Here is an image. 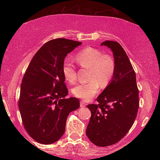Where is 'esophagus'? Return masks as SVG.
Instances as JSON below:
<instances>
[{"mask_svg":"<svg viewBox=\"0 0 160 160\" xmlns=\"http://www.w3.org/2000/svg\"><path fill=\"white\" fill-rule=\"evenodd\" d=\"M86 107V103L85 102H80V107Z\"/></svg>","mask_w":160,"mask_h":160,"instance_id":"esophagus-1","label":"esophagus"}]
</instances>
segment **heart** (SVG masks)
Returning <instances> with one entry per match:
<instances>
[{"label": "heart", "instance_id": "obj_1", "mask_svg": "<svg viewBox=\"0 0 160 160\" xmlns=\"http://www.w3.org/2000/svg\"><path fill=\"white\" fill-rule=\"evenodd\" d=\"M75 60L80 66L88 68L89 81L75 86L72 89L73 96L88 101L99 92L100 85L105 88L109 85L114 75L116 63L114 59L109 54H102L100 50L93 47H87L75 56ZM62 72L67 82L73 84L77 80L76 70L73 64L65 61Z\"/></svg>", "mask_w": 160, "mask_h": 160}]
</instances>
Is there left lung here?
Returning <instances> with one entry per match:
<instances>
[{
    "mask_svg": "<svg viewBox=\"0 0 160 160\" xmlns=\"http://www.w3.org/2000/svg\"><path fill=\"white\" fill-rule=\"evenodd\" d=\"M111 48L116 70L112 81L97 99L98 104H89L91 112L86 134L97 146L115 144L128 133L137 116L139 91L135 72L123 47L118 42L101 44Z\"/></svg>",
    "mask_w": 160,
    "mask_h": 160,
    "instance_id": "left-lung-1",
    "label": "left lung"
}]
</instances>
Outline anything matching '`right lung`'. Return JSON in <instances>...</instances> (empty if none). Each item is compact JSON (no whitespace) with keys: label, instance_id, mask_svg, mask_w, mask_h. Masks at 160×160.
<instances>
[{"label":"right lung","instance_id":"1","mask_svg":"<svg viewBox=\"0 0 160 160\" xmlns=\"http://www.w3.org/2000/svg\"><path fill=\"white\" fill-rule=\"evenodd\" d=\"M82 42L64 38L52 39L35 53L24 75L19 99L22 121L35 141L49 145L64 134L68 116L80 107L68 94L62 72L68 53Z\"/></svg>","mask_w":160,"mask_h":160}]
</instances>
